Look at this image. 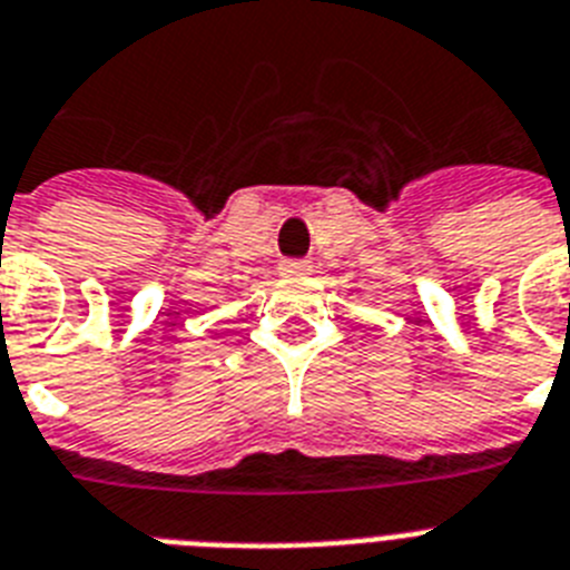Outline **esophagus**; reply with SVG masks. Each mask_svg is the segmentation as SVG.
Masks as SVG:
<instances>
[{"label": "esophagus", "instance_id": "esophagus-1", "mask_svg": "<svg viewBox=\"0 0 570 570\" xmlns=\"http://www.w3.org/2000/svg\"><path fill=\"white\" fill-rule=\"evenodd\" d=\"M281 275H307L309 272V263L301 261V257H286V261H281Z\"/></svg>", "mask_w": 570, "mask_h": 570}]
</instances>
